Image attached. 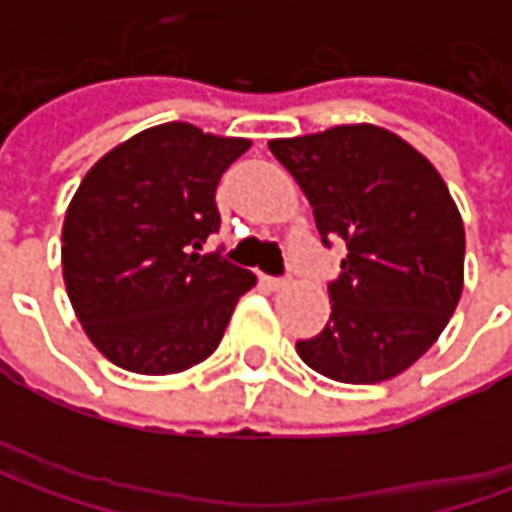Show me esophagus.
<instances>
[{
	"instance_id": "obj_1",
	"label": "esophagus",
	"mask_w": 512,
	"mask_h": 512,
	"mask_svg": "<svg viewBox=\"0 0 512 512\" xmlns=\"http://www.w3.org/2000/svg\"><path fill=\"white\" fill-rule=\"evenodd\" d=\"M265 285L273 287V290H282V287L290 285V279H285V276H265Z\"/></svg>"
}]
</instances>
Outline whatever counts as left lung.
Returning a JSON list of instances; mask_svg holds the SVG:
<instances>
[{
	"label": "left lung",
	"instance_id": "8db88e82",
	"mask_svg": "<svg viewBox=\"0 0 512 512\" xmlns=\"http://www.w3.org/2000/svg\"><path fill=\"white\" fill-rule=\"evenodd\" d=\"M267 148L305 190L322 242L347 245L330 322L296 342L302 362L344 384L399 376L442 336L464 287V225L439 170L376 125Z\"/></svg>",
	"mask_w": 512,
	"mask_h": 512
}]
</instances>
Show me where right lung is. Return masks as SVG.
I'll use <instances>...</instances> for the list:
<instances>
[{
    "mask_svg": "<svg viewBox=\"0 0 512 512\" xmlns=\"http://www.w3.org/2000/svg\"><path fill=\"white\" fill-rule=\"evenodd\" d=\"M247 148V139L168 122L88 170L62 225V276L105 359L168 376L219 347L256 276L202 245L222 225L219 179Z\"/></svg>",
    "mask_w": 512,
    "mask_h": 512,
    "instance_id": "1",
    "label": "right lung"
}]
</instances>
